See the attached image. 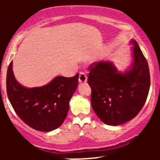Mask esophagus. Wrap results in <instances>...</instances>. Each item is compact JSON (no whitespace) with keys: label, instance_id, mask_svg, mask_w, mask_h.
Instances as JSON below:
<instances>
[{"label":"esophagus","instance_id":"34e87169","mask_svg":"<svg viewBox=\"0 0 160 160\" xmlns=\"http://www.w3.org/2000/svg\"><path fill=\"white\" fill-rule=\"evenodd\" d=\"M86 81H87V76H86V73L80 72V75H79V82L80 83H82V82H86Z\"/></svg>","mask_w":160,"mask_h":160}]
</instances>
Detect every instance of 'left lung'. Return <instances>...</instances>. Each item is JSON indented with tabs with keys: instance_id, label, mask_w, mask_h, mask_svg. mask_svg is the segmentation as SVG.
Listing matches in <instances>:
<instances>
[{
	"instance_id": "left-lung-1",
	"label": "left lung",
	"mask_w": 160,
	"mask_h": 160,
	"mask_svg": "<svg viewBox=\"0 0 160 160\" xmlns=\"http://www.w3.org/2000/svg\"><path fill=\"white\" fill-rule=\"evenodd\" d=\"M133 65L124 74L111 62L89 66L87 82L92 89L91 104L102 122L118 126L131 120L144 107L150 86L149 66L135 40Z\"/></svg>"
}]
</instances>
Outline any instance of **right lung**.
<instances>
[{
  "label": "right lung",
  "mask_w": 160,
  "mask_h": 160,
  "mask_svg": "<svg viewBox=\"0 0 160 160\" xmlns=\"http://www.w3.org/2000/svg\"><path fill=\"white\" fill-rule=\"evenodd\" d=\"M78 78V74L72 78L58 76L47 85L28 89L16 81L11 62L7 73V96L16 114L25 124L38 131L50 132L65 120Z\"/></svg>",
  "instance_id": "1"
}]
</instances>
